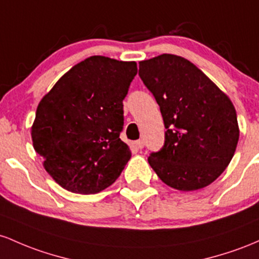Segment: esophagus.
<instances>
[{
	"instance_id": "obj_1",
	"label": "esophagus",
	"mask_w": 259,
	"mask_h": 259,
	"mask_svg": "<svg viewBox=\"0 0 259 259\" xmlns=\"http://www.w3.org/2000/svg\"><path fill=\"white\" fill-rule=\"evenodd\" d=\"M135 145L137 149H143L144 148V141L143 139H138V141L135 142Z\"/></svg>"
}]
</instances>
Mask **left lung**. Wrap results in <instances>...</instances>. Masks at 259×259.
Wrapping results in <instances>:
<instances>
[{"label": "left lung", "mask_w": 259, "mask_h": 259, "mask_svg": "<svg viewBox=\"0 0 259 259\" xmlns=\"http://www.w3.org/2000/svg\"><path fill=\"white\" fill-rule=\"evenodd\" d=\"M139 77L160 106L165 142L148 158L164 184L180 191L210 185L230 164L240 130L225 93L192 62L162 54L139 62Z\"/></svg>", "instance_id": "8db88e82"}]
</instances>
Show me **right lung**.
Segmentation results:
<instances>
[{
    "instance_id": "right-lung-1",
    "label": "right lung",
    "mask_w": 259,
    "mask_h": 259,
    "mask_svg": "<svg viewBox=\"0 0 259 259\" xmlns=\"http://www.w3.org/2000/svg\"><path fill=\"white\" fill-rule=\"evenodd\" d=\"M137 63L91 56L72 67L41 99L31 139L61 187L94 194L111 186L131 159L121 141L123 99Z\"/></svg>"
}]
</instances>
